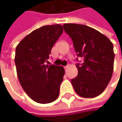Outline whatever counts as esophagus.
Here are the masks:
<instances>
[{"label": "esophagus", "instance_id": "obj_1", "mask_svg": "<svg viewBox=\"0 0 122 122\" xmlns=\"http://www.w3.org/2000/svg\"><path fill=\"white\" fill-rule=\"evenodd\" d=\"M69 66H70L69 65H67V66H64V68H65V69H66V68H68Z\"/></svg>", "mask_w": 122, "mask_h": 122}]
</instances>
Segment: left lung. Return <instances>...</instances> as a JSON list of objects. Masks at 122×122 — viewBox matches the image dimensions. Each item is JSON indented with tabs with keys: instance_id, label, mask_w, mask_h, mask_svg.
<instances>
[{
	"instance_id": "8db88e82",
	"label": "left lung",
	"mask_w": 122,
	"mask_h": 122,
	"mask_svg": "<svg viewBox=\"0 0 122 122\" xmlns=\"http://www.w3.org/2000/svg\"><path fill=\"white\" fill-rule=\"evenodd\" d=\"M63 28L73 41L77 56L83 58V63L76 64L78 75L71 80L74 90L83 98L96 97L105 90L113 75V43L105 35L89 26L64 24Z\"/></svg>"
}]
</instances>
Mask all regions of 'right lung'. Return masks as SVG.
<instances>
[{"mask_svg": "<svg viewBox=\"0 0 122 122\" xmlns=\"http://www.w3.org/2000/svg\"><path fill=\"white\" fill-rule=\"evenodd\" d=\"M62 32L60 24L43 26L32 31L17 45L15 63L19 81L28 96L38 103H50L59 96L64 68L46 65L45 62Z\"/></svg>", "mask_w": 122, "mask_h": 122, "instance_id": "1", "label": "right lung"}]
</instances>
